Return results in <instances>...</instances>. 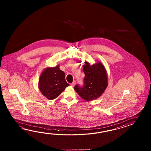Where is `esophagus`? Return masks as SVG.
<instances>
[{"instance_id":"34e87169","label":"esophagus","mask_w":151,"mask_h":151,"mask_svg":"<svg viewBox=\"0 0 151 151\" xmlns=\"http://www.w3.org/2000/svg\"><path fill=\"white\" fill-rule=\"evenodd\" d=\"M75 85H76V81H73V83H71V85L72 87H74L75 86Z\"/></svg>"}]
</instances>
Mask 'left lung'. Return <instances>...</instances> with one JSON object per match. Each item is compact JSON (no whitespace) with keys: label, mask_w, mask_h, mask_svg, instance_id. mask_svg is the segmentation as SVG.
I'll list each match as a JSON object with an SVG mask.
<instances>
[{"label":"left lung","mask_w":151,"mask_h":151,"mask_svg":"<svg viewBox=\"0 0 151 151\" xmlns=\"http://www.w3.org/2000/svg\"><path fill=\"white\" fill-rule=\"evenodd\" d=\"M83 72L85 74L83 86L76 85L74 90L83 99L92 101L101 96L108 85L106 69L100 62L90 65L85 61Z\"/></svg>","instance_id":"left-lung-1"}]
</instances>
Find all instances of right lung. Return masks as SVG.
<instances>
[{
	"label": "right lung",
	"instance_id": "1",
	"mask_svg": "<svg viewBox=\"0 0 151 151\" xmlns=\"http://www.w3.org/2000/svg\"><path fill=\"white\" fill-rule=\"evenodd\" d=\"M68 86L65 80V73L60 70L59 65L45 68L39 80V90L49 100L57 98Z\"/></svg>",
	"mask_w": 151,
	"mask_h": 151
}]
</instances>
